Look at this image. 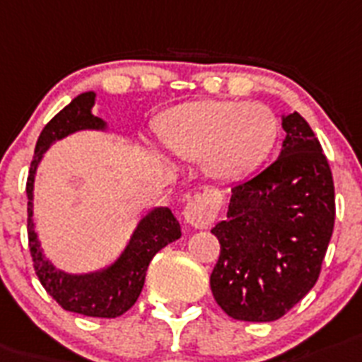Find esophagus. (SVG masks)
<instances>
[{"label":"esophagus","mask_w":362,"mask_h":362,"mask_svg":"<svg viewBox=\"0 0 362 362\" xmlns=\"http://www.w3.org/2000/svg\"><path fill=\"white\" fill-rule=\"evenodd\" d=\"M217 211V199L211 193H208V191H202V193H197V195L187 199V204L184 208V218L193 228L206 230L215 221Z\"/></svg>","instance_id":"obj_1"}]
</instances>
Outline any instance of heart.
Masks as SVG:
<instances>
[{"label":"heart","mask_w":362,"mask_h":362,"mask_svg":"<svg viewBox=\"0 0 362 362\" xmlns=\"http://www.w3.org/2000/svg\"><path fill=\"white\" fill-rule=\"evenodd\" d=\"M274 112L261 103L193 101L162 121L165 147L180 160L199 162L209 178L238 182L254 173L278 141Z\"/></svg>","instance_id":"obj_1"}]
</instances>
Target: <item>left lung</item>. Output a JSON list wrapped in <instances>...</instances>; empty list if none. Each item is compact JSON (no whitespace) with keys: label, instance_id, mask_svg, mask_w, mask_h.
Instances as JSON below:
<instances>
[{"label":"left lung","instance_id":"obj_1","mask_svg":"<svg viewBox=\"0 0 362 362\" xmlns=\"http://www.w3.org/2000/svg\"><path fill=\"white\" fill-rule=\"evenodd\" d=\"M278 160L232 187L211 230L221 254L209 285L228 317L272 322L313 289L335 224V187L320 141L298 112L281 117Z\"/></svg>","mask_w":362,"mask_h":362}]
</instances>
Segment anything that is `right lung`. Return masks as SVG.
<instances>
[{
    "mask_svg": "<svg viewBox=\"0 0 362 362\" xmlns=\"http://www.w3.org/2000/svg\"><path fill=\"white\" fill-rule=\"evenodd\" d=\"M95 93H81L45 124L36 141L27 178V235L36 276L44 289L66 311L84 317L115 318L129 311L144 289L148 263L169 243L180 239V224L169 208H154L136 226L121 256L106 269L88 274H68L45 259L33 223V187L36 167L54 141L78 130H105L106 123L92 114Z\"/></svg>",
    "mask_w": 362,
    "mask_h": 362,
    "instance_id": "right-lung-1",
    "label": "right lung"
}]
</instances>
